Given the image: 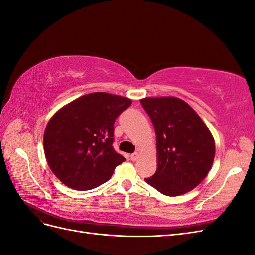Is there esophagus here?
<instances>
[{
    "instance_id": "esophagus-1",
    "label": "esophagus",
    "mask_w": 255,
    "mask_h": 255,
    "mask_svg": "<svg viewBox=\"0 0 255 255\" xmlns=\"http://www.w3.org/2000/svg\"><path fill=\"white\" fill-rule=\"evenodd\" d=\"M138 157H139V154H138L137 152L130 154V159H132V160H137Z\"/></svg>"
}]
</instances>
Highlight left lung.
<instances>
[{
    "instance_id": "8db88e82",
    "label": "left lung",
    "mask_w": 255,
    "mask_h": 255,
    "mask_svg": "<svg viewBox=\"0 0 255 255\" xmlns=\"http://www.w3.org/2000/svg\"><path fill=\"white\" fill-rule=\"evenodd\" d=\"M141 105L155 128L157 169L144 179L165 196H180L201 183L213 165L215 142L199 115L174 97L145 98Z\"/></svg>"
}]
</instances>
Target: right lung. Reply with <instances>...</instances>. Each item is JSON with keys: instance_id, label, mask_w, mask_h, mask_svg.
I'll return each instance as SVG.
<instances>
[{"instance_id": "1", "label": "right lung", "mask_w": 255, "mask_h": 255, "mask_svg": "<svg viewBox=\"0 0 255 255\" xmlns=\"http://www.w3.org/2000/svg\"><path fill=\"white\" fill-rule=\"evenodd\" d=\"M130 104L128 98L94 92L74 100L50 119L43 136L44 154L53 173L68 187L96 188L126 160L113 146L114 123Z\"/></svg>"}]
</instances>
